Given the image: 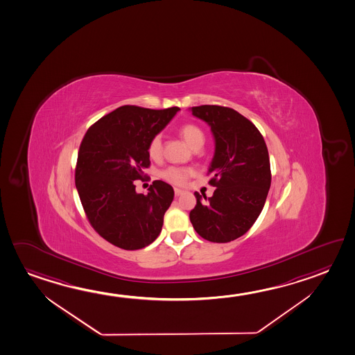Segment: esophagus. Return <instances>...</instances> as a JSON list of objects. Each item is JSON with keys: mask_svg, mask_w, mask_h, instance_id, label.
I'll use <instances>...</instances> for the list:
<instances>
[{"mask_svg": "<svg viewBox=\"0 0 355 355\" xmlns=\"http://www.w3.org/2000/svg\"><path fill=\"white\" fill-rule=\"evenodd\" d=\"M174 193L175 196H180V195H182V193H184V190H180V189H176V187H175Z\"/></svg>", "mask_w": 355, "mask_h": 355, "instance_id": "esophagus-1", "label": "esophagus"}]
</instances>
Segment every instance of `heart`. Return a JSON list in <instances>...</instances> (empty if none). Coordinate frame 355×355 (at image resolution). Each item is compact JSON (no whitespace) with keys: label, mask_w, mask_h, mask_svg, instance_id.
<instances>
[{"label":"heart","mask_w":355,"mask_h":355,"mask_svg":"<svg viewBox=\"0 0 355 355\" xmlns=\"http://www.w3.org/2000/svg\"><path fill=\"white\" fill-rule=\"evenodd\" d=\"M182 139L187 141L193 149L201 148L204 145L205 134L198 125L187 123L180 126L179 129ZM148 154L151 159L159 160L162 155V135H154L148 143ZM193 174V170L191 168H185V166H168L164 168L160 173V178L165 181H168L173 185H185L189 178Z\"/></svg>","instance_id":"heart-1"}]
</instances>
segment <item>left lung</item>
Instances as JSON below:
<instances>
[{
	"mask_svg": "<svg viewBox=\"0 0 355 355\" xmlns=\"http://www.w3.org/2000/svg\"><path fill=\"white\" fill-rule=\"evenodd\" d=\"M191 110L215 138L207 175L216 190L209 198L195 193L190 221L205 240L226 243L246 234L265 206L272 178L267 145L252 121L234 109L200 105Z\"/></svg>",
	"mask_w": 355,
	"mask_h": 355,
	"instance_id": "obj_1",
	"label": "left lung"
}]
</instances>
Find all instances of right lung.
Masks as SVG:
<instances>
[{
    "label": "right lung",
    "mask_w": 355,
    "mask_h": 355,
    "mask_svg": "<svg viewBox=\"0 0 355 355\" xmlns=\"http://www.w3.org/2000/svg\"><path fill=\"white\" fill-rule=\"evenodd\" d=\"M179 110L123 105L104 115L85 132L76 165V187L92 227L123 250L149 246L162 232L174 190L153 181L149 193H137L150 166L148 143Z\"/></svg>",
    "instance_id": "1"
}]
</instances>
